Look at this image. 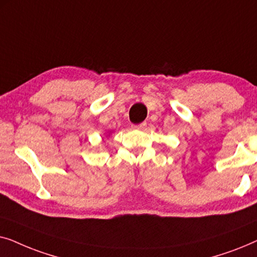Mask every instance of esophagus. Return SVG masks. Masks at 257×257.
<instances>
[{
  "instance_id": "1",
  "label": "esophagus",
  "mask_w": 257,
  "mask_h": 257,
  "mask_svg": "<svg viewBox=\"0 0 257 257\" xmlns=\"http://www.w3.org/2000/svg\"><path fill=\"white\" fill-rule=\"evenodd\" d=\"M147 126V124L146 122H142V124H138V125H132V127L133 128H136V130H144Z\"/></svg>"
}]
</instances>
